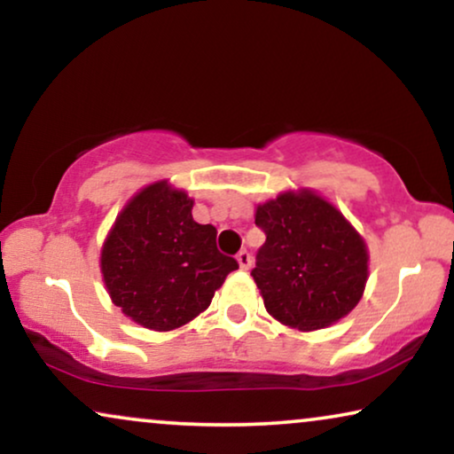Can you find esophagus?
<instances>
[{
  "label": "esophagus",
  "mask_w": 454,
  "mask_h": 454,
  "mask_svg": "<svg viewBox=\"0 0 454 454\" xmlns=\"http://www.w3.org/2000/svg\"><path fill=\"white\" fill-rule=\"evenodd\" d=\"M238 264H239L241 270H250V266H252V256H250V254H247L246 250H241L238 254Z\"/></svg>",
  "instance_id": "34e87169"
}]
</instances>
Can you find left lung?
I'll list each match as a JSON object with an SVG mask.
<instances>
[{
    "instance_id": "obj_1",
    "label": "left lung",
    "mask_w": 454,
    "mask_h": 454,
    "mask_svg": "<svg viewBox=\"0 0 454 454\" xmlns=\"http://www.w3.org/2000/svg\"><path fill=\"white\" fill-rule=\"evenodd\" d=\"M266 233L252 270L264 308L309 333L345 318L362 300L370 254L343 213L314 190H287L256 207Z\"/></svg>"
}]
</instances>
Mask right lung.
<instances>
[{"label":"right lung","mask_w":454,"mask_h":454,"mask_svg":"<svg viewBox=\"0 0 454 454\" xmlns=\"http://www.w3.org/2000/svg\"><path fill=\"white\" fill-rule=\"evenodd\" d=\"M194 200L167 179L129 198L101 247L111 301L136 325L167 333L194 320L238 269L216 250V229L192 216Z\"/></svg>","instance_id":"1"}]
</instances>
